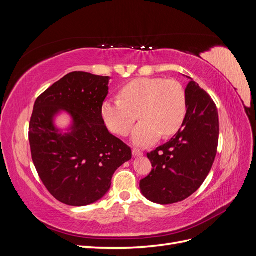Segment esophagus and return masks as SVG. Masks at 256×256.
Wrapping results in <instances>:
<instances>
[{"label": "esophagus", "mask_w": 256, "mask_h": 256, "mask_svg": "<svg viewBox=\"0 0 256 256\" xmlns=\"http://www.w3.org/2000/svg\"><path fill=\"white\" fill-rule=\"evenodd\" d=\"M132 154H134V157H141V156H143V152L141 150L134 148V150H132Z\"/></svg>", "instance_id": "obj_1"}]
</instances>
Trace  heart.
Listing matches in <instances>:
<instances>
[{"label":"heart","instance_id":"obj_1","mask_svg":"<svg viewBox=\"0 0 256 256\" xmlns=\"http://www.w3.org/2000/svg\"><path fill=\"white\" fill-rule=\"evenodd\" d=\"M120 98L106 100L102 118L112 132L125 136L138 114L141 122L131 134L138 146L154 144L161 136H171L182 126L187 116V95L180 83L164 78H140L127 83Z\"/></svg>","mask_w":256,"mask_h":256}]
</instances>
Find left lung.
Returning <instances> with one entry per match:
<instances>
[{"label":"left lung","mask_w":256,"mask_h":256,"mask_svg":"<svg viewBox=\"0 0 256 256\" xmlns=\"http://www.w3.org/2000/svg\"><path fill=\"white\" fill-rule=\"evenodd\" d=\"M189 79L184 90L187 116L182 128L168 142L147 154L152 170L140 182V189L157 204L182 202L193 194L210 172L216 154L218 110L210 96Z\"/></svg>","instance_id":"1"}]
</instances>
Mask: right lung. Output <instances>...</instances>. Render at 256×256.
<instances>
[{"instance_id": "obj_1", "label": "right lung", "mask_w": 256, "mask_h": 256, "mask_svg": "<svg viewBox=\"0 0 256 256\" xmlns=\"http://www.w3.org/2000/svg\"><path fill=\"white\" fill-rule=\"evenodd\" d=\"M109 76L74 72L36 99L28 140L34 166L51 194L69 206H86L102 198L113 174L131 159V150L109 132L102 106ZM71 118L63 130L55 118Z\"/></svg>"}]
</instances>
